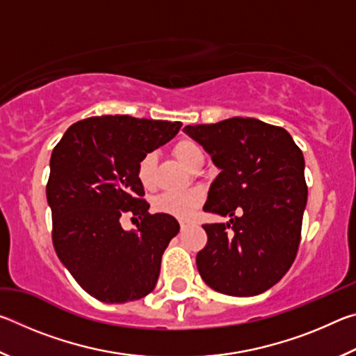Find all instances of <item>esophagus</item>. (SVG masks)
I'll use <instances>...</instances> for the list:
<instances>
[{"label":"esophagus","mask_w":356,"mask_h":356,"mask_svg":"<svg viewBox=\"0 0 356 356\" xmlns=\"http://www.w3.org/2000/svg\"><path fill=\"white\" fill-rule=\"evenodd\" d=\"M188 226H190L188 222H185V221H180V229H182V231H185V229L188 227Z\"/></svg>","instance_id":"1"}]
</instances>
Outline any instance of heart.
<instances>
[{"label":"heart","instance_id":"1","mask_svg":"<svg viewBox=\"0 0 356 356\" xmlns=\"http://www.w3.org/2000/svg\"><path fill=\"white\" fill-rule=\"evenodd\" d=\"M172 154L180 163L188 170H196L204 163V150L196 141L184 138L177 141L172 147ZM156 172V155L154 152L144 154L136 165V176L140 184L146 190L155 186ZM204 201V191L200 188H190L184 191H168L156 196L154 200V210L159 213L171 215L179 220H188L195 213V210Z\"/></svg>","mask_w":356,"mask_h":356}]
</instances>
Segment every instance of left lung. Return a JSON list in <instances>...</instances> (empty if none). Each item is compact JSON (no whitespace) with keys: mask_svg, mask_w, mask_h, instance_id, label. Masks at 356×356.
Here are the masks:
<instances>
[{"mask_svg":"<svg viewBox=\"0 0 356 356\" xmlns=\"http://www.w3.org/2000/svg\"><path fill=\"white\" fill-rule=\"evenodd\" d=\"M184 131L220 170L204 210L231 218L202 226L207 245L196 256L201 278L232 297L268 291L298 251L308 201L303 152L284 129L252 118L186 125Z\"/></svg>","mask_w":356,"mask_h":356,"instance_id":"1","label":"left lung"}]
</instances>
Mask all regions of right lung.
<instances>
[{"label": "right lung", "instance_id": "right-lung-1", "mask_svg": "<svg viewBox=\"0 0 356 356\" xmlns=\"http://www.w3.org/2000/svg\"><path fill=\"white\" fill-rule=\"evenodd\" d=\"M182 122L95 116L70 125L51 152L47 201L53 246L84 291L104 303L135 301L154 291L161 256L179 222L149 213L136 165L179 134ZM124 213L142 220L120 226Z\"/></svg>", "mask_w": 356, "mask_h": 356}]
</instances>
